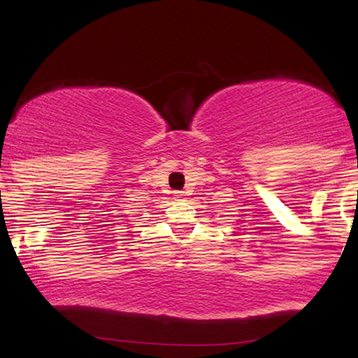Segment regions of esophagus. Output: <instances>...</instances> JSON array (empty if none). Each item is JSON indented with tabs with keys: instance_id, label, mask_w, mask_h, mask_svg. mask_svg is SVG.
<instances>
[{
	"instance_id": "34e87169",
	"label": "esophagus",
	"mask_w": 358,
	"mask_h": 358,
	"mask_svg": "<svg viewBox=\"0 0 358 358\" xmlns=\"http://www.w3.org/2000/svg\"><path fill=\"white\" fill-rule=\"evenodd\" d=\"M173 196H175V200H178V202H182V200H185V193L183 192H175Z\"/></svg>"
}]
</instances>
